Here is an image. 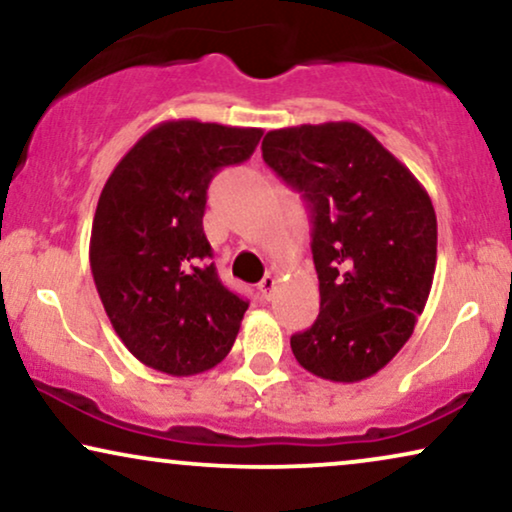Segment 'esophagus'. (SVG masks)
<instances>
[{
	"instance_id": "obj_1",
	"label": "esophagus",
	"mask_w": 512,
	"mask_h": 512,
	"mask_svg": "<svg viewBox=\"0 0 512 512\" xmlns=\"http://www.w3.org/2000/svg\"><path fill=\"white\" fill-rule=\"evenodd\" d=\"M277 287V280L272 275H265L261 282H258V291H261V296L265 298V301H270L272 298V291H275Z\"/></svg>"
}]
</instances>
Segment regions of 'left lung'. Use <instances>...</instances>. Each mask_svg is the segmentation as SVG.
Returning a JSON list of instances; mask_svg holds the SVG:
<instances>
[{"mask_svg": "<svg viewBox=\"0 0 512 512\" xmlns=\"http://www.w3.org/2000/svg\"><path fill=\"white\" fill-rule=\"evenodd\" d=\"M265 164L313 216L320 315L291 336L303 369L334 383L381 371L414 334L437 263L426 188L355 122L268 131Z\"/></svg>", "mask_w": 512, "mask_h": 512, "instance_id": "obj_1", "label": "left lung"}]
</instances>
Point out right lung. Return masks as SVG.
Wrapping results in <instances>:
<instances>
[{"label": "right lung", "instance_id": "obj_1", "mask_svg": "<svg viewBox=\"0 0 512 512\" xmlns=\"http://www.w3.org/2000/svg\"><path fill=\"white\" fill-rule=\"evenodd\" d=\"M263 129L171 119L119 159L91 225L98 296L129 353L169 376H195L230 353L249 303L211 258L202 218L211 178L251 157Z\"/></svg>", "mask_w": 512, "mask_h": 512}]
</instances>
